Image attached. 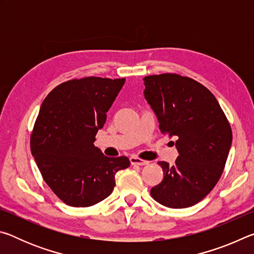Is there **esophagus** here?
I'll return each mask as SVG.
<instances>
[{
	"label": "esophagus",
	"mask_w": 254,
	"mask_h": 254,
	"mask_svg": "<svg viewBox=\"0 0 254 254\" xmlns=\"http://www.w3.org/2000/svg\"><path fill=\"white\" fill-rule=\"evenodd\" d=\"M130 161H131L132 165H136V166H144V165H148V163H149L148 161L142 160V159L134 157V156H132L130 158Z\"/></svg>",
	"instance_id": "1"
}]
</instances>
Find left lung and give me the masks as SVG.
I'll list each match as a JSON object with an SVG mask.
<instances>
[{
    "label": "left lung",
    "mask_w": 254,
    "mask_h": 254,
    "mask_svg": "<svg viewBox=\"0 0 254 254\" xmlns=\"http://www.w3.org/2000/svg\"><path fill=\"white\" fill-rule=\"evenodd\" d=\"M144 97L163 134L176 137L174 166L159 161L162 182L150 194L159 204L186 208L207 196L220 180L232 144L231 126L215 96L198 81L177 74L143 78Z\"/></svg>",
    "instance_id": "obj_1"
}]
</instances>
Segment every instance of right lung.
I'll return each instance as SVG.
<instances>
[{
  "label": "right lung",
  "instance_id": "add662e5",
  "mask_svg": "<svg viewBox=\"0 0 254 254\" xmlns=\"http://www.w3.org/2000/svg\"><path fill=\"white\" fill-rule=\"evenodd\" d=\"M124 78L85 77L58 85L45 98L30 139L46 184L72 207L95 205L111 195L127 157L109 158L94 145Z\"/></svg>",
  "mask_w": 254,
  "mask_h": 254
}]
</instances>
